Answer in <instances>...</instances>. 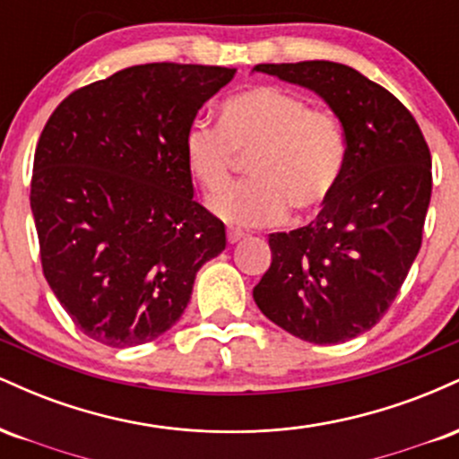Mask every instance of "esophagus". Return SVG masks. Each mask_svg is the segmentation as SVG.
Masks as SVG:
<instances>
[{
	"label": "esophagus",
	"mask_w": 459,
	"mask_h": 459,
	"mask_svg": "<svg viewBox=\"0 0 459 459\" xmlns=\"http://www.w3.org/2000/svg\"><path fill=\"white\" fill-rule=\"evenodd\" d=\"M244 237H246V233H244V230H239V229H229V230H226V241H229L230 246L237 244V241H239V239H244Z\"/></svg>",
	"instance_id": "1"
}]
</instances>
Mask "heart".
<instances>
[{
	"instance_id": "1",
	"label": "heart",
	"mask_w": 459,
	"mask_h": 459,
	"mask_svg": "<svg viewBox=\"0 0 459 459\" xmlns=\"http://www.w3.org/2000/svg\"><path fill=\"white\" fill-rule=\"evenodd\" d=\"M220 127L194 123L186 134L189 175L207 196L229 187L250 157L241 183L213 200V212L233 224L278 222L317 213L332 198L345 166L339 118L278 86H255L220 105Z\"/></svg>"
}]
</instances>
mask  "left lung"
Returning a JSON list of instances; mask_svg holds the SVG:
<instances>
[{
  "label": "left lung",
  "mask_w": 459,
  "mask_h": 459,
  "mask_svg": "<svg viewBox=\"0 0 459 459\" xmlns=\"http://www.w3.org/2000/svg\"><path fill=\"white\" fill-rule=\"evenodd\" d=\"M255 71L324 97L343 127L345 166L313 222L270 235L272 265L252 296L298 339L345 343L384 317L419 255L429 146L408 108L351 66L308 60Z\"/></svg>",
  "instance_id": "obj_1"
}]
</instances>
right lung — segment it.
Returning a JSON list of instances; mask_svg holds the SVG:
<instances>
[{
	"label": "right lung",
	"mask_w": 459,
	"mask_h": 459,
	"mask_svg": "<svg viewBox=\"0 0 459 459\" xmlns=\"http://www.w3.org/2000/svg\"><path fill=\"white\" fill-rule=\"evenodd\" d=\"M235 68L152 62L77 88L47 120L30 204L40 263L73 324L109 347L177 324L196 272L226 247L194 200L186 134Z\"/></svg>",
	"instance_id": "add662e5"
}]
</instances>
